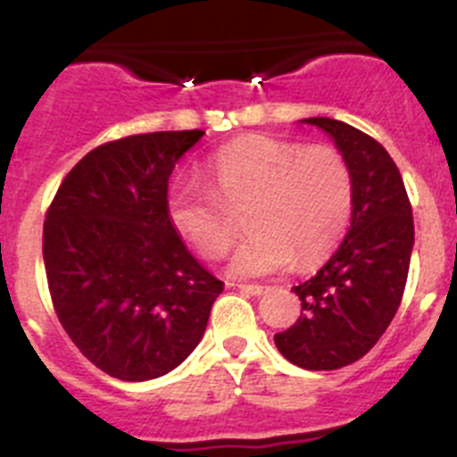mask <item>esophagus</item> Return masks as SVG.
Returning <instances> with one entry per match:
<instances>
[{
    "instance_id": "34e87169",
    "label": "esophagus",
    "mask_w": 457,
    "mask_h": 457,
    "mask_svg": "<svg viewBox=\"0 0 457 457\" xmlns=\"http://www.w3.org/2000/svg\"><path fill=\"white\" fill-rule=\"evenodd\" d=\"M237 289L245 291V294H251V296H260V294H264V287L260 285H237Z\"/></svg>"
}]
</instances>
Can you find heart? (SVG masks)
<instances>
[{
  "mask_svg": "<svg viewBox=\"0 0 457 457\" xmlns=\"http://www.w3.org/2000/svg\"><path fill=\"white\" fill-rule=\"evenodd\" d=\"M208 184L179 179L168 190V215L204 258H221L240 233H253L231 260L236 276H269L296 262L310 269L345 236L354 177L332 145L305 147L273 137H246L208 161Z\"/></svg>",
  "mask_w": 457,
  "mask_h": 457,
  "instance_id": "obj_1",
  "label": "heart"
}]
</instances>
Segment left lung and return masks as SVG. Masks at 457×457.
Masks as SVG:
<instances>
[{"label": "left lung", "mask_w": 457, "mask_h": 457, "mask_svg": "<svg viewBox=\"0 0 457 457\" xmlns=\"http://www.w3.org/2000/svg\"><path fill=\"white\" fill-rule=\"evenodd\" d=\"M325 129L354 177L347 236L314 278L291 287L301 316L273 341L305 370H337L375 347L399 310L415 226L399 168L381 143L341 120L305 119Z\"/></svg>", "instance_id": "obj_1"}]
</instances>
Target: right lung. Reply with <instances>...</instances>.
I'll use <instances>...</instances> for the list:
<instances>
[{"instance_id": "obj_1", "label": "right lung", "mask_w": 457, "mask_h": 457, "mask_svg": "<svg viewBox=\"0 0 457 457\" xmlns=\"http://www.w3.org/2000/svg\"><path fill=\"white\" fill-rule=\"evenodd\" d=\"M202 129L103 143L69 170L42 231L54 310L110 377L147 381L197 347L224 289L168 215V179Z\"/></svg>"}]
</instances>
